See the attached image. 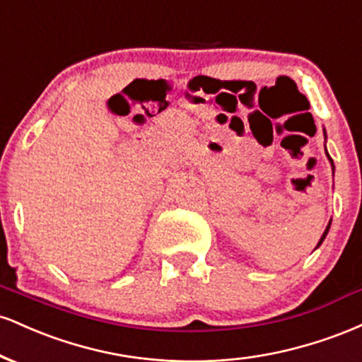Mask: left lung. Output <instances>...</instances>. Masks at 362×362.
<instances>
[{
	"label": "left lung",
	"mask_w": 362,
	"mask_h": 362,
	"mask_svg": "<svg viewBox=\"0 0 362 362\" xmlns=\"http://www.w3.org/2000/svg\"><path fill=\"white\" fill-rule=\"evenodd\" d=\"M328 158H330V156H328ZM330 161H332V158H330ZM332 167H334V163H332ZM328 228H330V223H328L327 230H325V231H323V235H322V238H320V242H318V245H322V242H323V240H325V236H327V233H328ZM318 245H317V247H318Z\"/></svg>",
	"instance_id": "1"
}]
</instances>
